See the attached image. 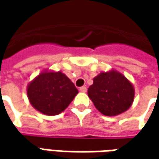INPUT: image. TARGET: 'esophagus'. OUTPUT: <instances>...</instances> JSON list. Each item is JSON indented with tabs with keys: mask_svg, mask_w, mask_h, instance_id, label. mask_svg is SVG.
Wrapping results in <instances>:
<instances>
[{
	"mask_svg": "<svg viewBox=\"0 0 159 159\" xmlns=\"http://www.w3.org/2000/svg\"><path fill=\"white\" fill-rule=\"evenodd\" d=\"M80 92H83V93L87 92V87L83 86V87H81V88H80Z\"/></svg>",
	"mask_w": 159,
	"mask_h": 159,
	"instance_id": "obj_1",
	"label": "esophagus"
}]
</instances>
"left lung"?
I'll return each mask as SVG.
<instances>
[{
    "label": "left lung",
    "instance_id": "8db88e82",
    "mask_svg": "<svg viewBox=\"0 0 159 159\" xmlns=\"http://www.w3.org/2000/svg\"><path fill=\"white\" fill-rule=\"evenodd\" d=\"M88 94L100 112L105 116H116L131 106L134 90L125 76L112 70L94 78Z\"/></svg>",
    "mask_w": 159,
    "mask_h": 159
}]
</instances>
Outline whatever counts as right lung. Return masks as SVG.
Returning <instances> with one entry per match:
<instances>
[{
    "label": "right lung",
    "mask_w": 159,
    "mask_h": 159,
    "mask_svg": "<svg viewBox=\"0 0 159 159\" xmlns=\"http://www.w3.org/2000/svg\"><path fill=\"white\" fill-rule=\"evenodd\" d=\"M78 89L64 73L42 72L29 84L27 95L32 105L46 115H57L70 104Z\"/></svg>",
    "instance_id": "right-lung-1"
}]
</instances>
